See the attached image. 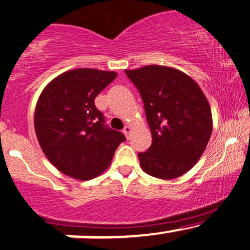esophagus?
<instances>
[{"label":"esophagus","mask_w":250,"mask_h":250,"mask_svg":"<svg viewBox=\"0 0 250 250\" xmlns=\"http://www.w3.org/2000/svg\"><path fill=\"white\" fill-rule=\"evenodd\" d=\"M123 134H125V138H127V139L130 138V134H131V127H130V125H125V129H123Z\"/></svg>","instance_id":"34e87169"}]
</instances>
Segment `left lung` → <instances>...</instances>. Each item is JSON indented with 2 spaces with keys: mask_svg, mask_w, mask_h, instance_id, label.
<instances>
[{
  "mask_svg": "<svg viewBox=\"0 0 250 250\" xmlns=\"http://www.w3.org/2000/svg\"><path fill=\"white\" fill-rule=\"evenodd\" d=\"M145 103L152 145L139 153L141 168L159 179L185 174L196 165L212 133L208 98L196 81L163 65L125 70Z\"/></svg>",
  "mask_w": 250,
  "mask_h": 250,
  "instance_id": "8db88e82",
  "label": "left lung"
}]
</instances>
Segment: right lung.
<instances>
[{
	"mask_svg": "<svg viewBox=\"0 0 250 250\" xmlns=\"http://www.w3.org/2000/svg\"><path fill=\"white\" fill-rule=\"evenodd\" d=\"M114 71L76 68L43 87L34 112L38 141L49 163L77 180L98 177L125 138L104 127L95 98L116 78Z\"/></svg>",
	"mask_w": 250,
	"mask_h": 250,
	"instance_id": "obj_1",
	"label": "right lung"
}]
</instances>
